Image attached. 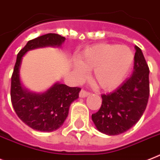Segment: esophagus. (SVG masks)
Instances as JSON below:
<instances>
[{"label": "esophagus", "mask_w": 160, "mask_h": 160, "mask_svg": "<svg viewBox=\"0 0 160 160\" xmlns=\"http://www.w3.org/2000/svg\"><path fill=\"white\" fill-rule=\"evenodd\" d=\"M90 95V92H86L85 90H82L80 93H79V97L80 98H85L87 96H88Z\"/></svg>", "instance_id": "obj_1"}]
</instances>
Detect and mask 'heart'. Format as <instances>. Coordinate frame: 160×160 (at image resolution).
Listing matches in <instances>:
<instances>
[{
	"label": "heart",
	"mask_w": 160,
	"mask_h": 160,
	"mask_svg": "<svg viewBox=\"0 0 160 160\" xmlns=\"http://www.w3.org/2000/svg\"><path fill=\"white\" fill-rule=\"evenodd\" d=\"M134 62V54L124 45L97 44L79 53L72 64V71L78 78L91 71L92 80L100 89L110 92L125 80Z\"/></svg>",
	"instance_id": "b5f03b06"
}]
</instances>
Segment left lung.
Segmentation results:
<instances>
[{"mask_svg":"<svg viewBox=\"0 0 160 160\" xmlns=\"http://www.w3.org/2000/svg\"><path fill=\"white\" fill-rule=\"evenodd\" d=\"M132 74L119 88L102 95V105L92 119L99 132L119 135L133 127L143 115L150 96L148 65L142 50L135 46Z\"/></svg>","mask_w":160,"mask_h":160,"instance_id":"8db88e82","label":"left lung"}]
</instances>
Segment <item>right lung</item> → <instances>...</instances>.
Here are the masks:
<instances>
[{
  "mask_svg": "<svg viewBox=\"0 0 160 160\" xmlns=\"http://www.w3.org/2000/svg\"><path fill=\"white\" fill-rule=\"evenodd\" d=\"M65 38L48 33L28 41L18 52L11 78L12 105L15 113L25 124L36 131L53 132L63 125L68 115V109L78 98L81 88H70L56 82L43 92H33L21 82L22 59L28 51L43 47H61Z\"/></svg>",
  "mask_w": 160,
  "mask_h": 160,
  "instance_id": "obj_1",
  "label": "right lung"
}]
</instances>
